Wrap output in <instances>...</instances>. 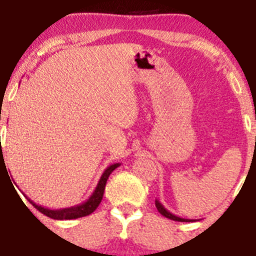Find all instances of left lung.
I'll return each mask as SVG.
<instances>
[{
	"label": "left lung",
	"instance_id": "obj_1",
	"mask_svg": "<svg viewBox=\"0 0 256 256\" xmlns=\"http://www.w3.org/2000/svg\"><path fill=\"white\" fill-rule=\"evenodd\" d=\"M154 204H156L157 210H158L162 216H166V218H168V219H171V220H176V222H196L197 220V219H186V218H180V216H174V214H172L171 212L167 210V209L161 204V202H160L158 200H154Z\"/></svg>",
	"mask_w": 256,
	"mask_h": 256
}]
</instances>
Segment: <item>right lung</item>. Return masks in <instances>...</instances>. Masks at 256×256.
Wrapping results in <instances>:
<instances>
[{
	"label": "right lung",
	"instance_id": "obj_1",
	"mask_svg": "<svg viewBox=\"0 0 256 256\" xmlns=\"http://www.w3.org/2000/svg\"><path fill=\"white\" fill-rule=\"evenodd\" d=\"M2 157H4V154H1V158ZM120 164H110V166L102 172V177H100L99 182H98L96 187H95L94 192L92 193V196H90L85 202L80 203L78 206H74V207H69V208H63V209H49L37 204V203H34L33 200H30V198H27V200H30V204H32L34 208H37L40 213H43L44 216H47L52 219H56V220H66V219H76V218H82V216H89V214H92L95 209L99 207L100 202H102V196H104L105 184H106L108 178H109L110 174H112L114 170L118 168Z\"/></svg>",
	"mask_w": 256,
	"mask_h": 256
}]
</instances>
